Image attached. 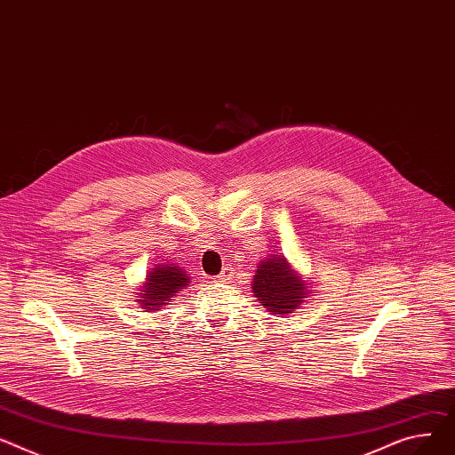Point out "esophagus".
<instances>
[{
  "mask_svg": "<svg viewBox=\"0 0 455 455\" xmlns=\"http://www.w3.org/2000/svg\"><path fill=\"white\" fill-rule=\"evenodd\" d=\"M233 272H235L233 268H228V266H226V268L222 270V274L217 277V281H219V283H228V281H231V279H233Z\"/></svg>",
  "mask_w": 455,
  "mask_h": 455,
  "instance_id": "esophagus-1",
  "label": "esophagus"
}]
</instances>
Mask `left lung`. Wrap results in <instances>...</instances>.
<instances>
[{
	"instance_id": "8db88e82",
	"label": "left lung",
	"mask_w": 455,
	"mask_h": 455,
	"mask_svg": "<svg viewBox=\"0 0 455 455\" xmlns=\"http://www.w3.org/2000/svg\"><path fill=\"white\" fill-rule=\"evenodd\" d=\"M253 296L274 315H290L308 298L312 286L284 255H270L259 262L253 275Z\"/></svg>"
}]
</instances>
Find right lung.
Segmentation results:
<instances>
[{
  "instance_id": "1",
  "label": "right lung",
  "mask_w": 455,
  "mask_h": 455,
  "mask_svg": "<svg viewBox=\"0 0 455 455\" xmlns=\"http://www.w3.org/2000/svg\"><path fill=\"white\" fill-rule=\"evenodd\" d=\"M189 275L180 266L156 264L136 291V301L145 308V312H156L165 305H171V299L183 291L185 286H189Z\"/></svg>"
}]
</instances>
